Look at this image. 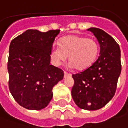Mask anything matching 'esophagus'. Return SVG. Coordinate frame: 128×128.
Wrapping results in <instances>:
<instances>
[{"label": "esophagus", "instance_id": "34e87169", "mask_svg": "<svg viewBox=\"0 0 128 128\" xmlns=\"http://www.w3.org/2000/svg\"><path fill=\"white\" fill-rule=\"evenodd\" d=\"M67 76H71V74H69V73H67L66 72H64V77L66 78V77H67Z\"/></svg>", "mask_w": 128, "mask_h": 128}]
</instances>
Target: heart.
Returning a JSON list of instances; mask_svg holds the SVG:
<instances>
[{
  "instance_id": "obj_1",
  "label": "heart",
  "mask_w": 128,
  "mask_h": 128,
  "mask_svg": "<svg viewBox=\"0 0 128 128\" xmlns=\"http://www.w3.org/2000/svg\"><path fill=\"white\" fill-rule=\"evenodd\" d=\"M98 53L99 46L94 39L69 35L61 40L59 46L52 48L50 58L53 64L58 66L69 56L71 66L77 70H84L95 62Z\"/></svg>"
}]
</instances>
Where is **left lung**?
Here are the masks:
<instances>
[{"label":"left lung","instance_id":"8db88e82","mask_svg":"<svg viewBox=\"0 0 128 128\" xmlns=\"http://www.w3.org/2000/svg\"><path fill=\"white\" fill-rule=\"evenodd\" d=\"M100 46V56L85 71L72 75L74 85L72 96L82 109L103 108L114 97L121 74V51L115 40L98 28H90Z\"/></svg>","mask_w":128,"mask_h":128}]
</instances>
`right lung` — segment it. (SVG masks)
<instances>
[{
	"instance_id": "1",
	"label": "right lung",
	"mask_w": 128,
	"mask_h": 128,
	"mask_svg": "<svg viewBox=\"0 0 128 128\" xmlns=\"http://www.w3.org/2000/svg\"><path fill=\"white\" fill-rule=\"evenodd\" d=\"M59 32L28 30L10 44L9 90L15 101L25 109L46 108L53 98V88L64 78V72L50 65V50Z\"/></svg>"
}]
</instances>
